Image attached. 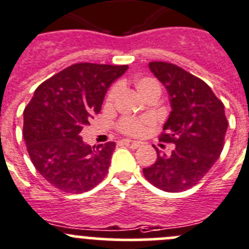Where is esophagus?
<instances>
[{"label":"esophagus","mask_w":249,"mask_h":249,"mask_svg":"<svg viewBox=\"0 0 249 249\" xmlns=\"http://www.w3.org/2000/svg\"><path fill=\"white\" fill-rule=\"evenodd\" d=\"M123 143H124L125 146L130 147V148H132V149H136V148H139L140 146H141V143H140V142L130 141V140H123Z\"/></svg>","instance_id":"1"}]
</instances>
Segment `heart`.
<instances>
[{
	"mask_svg": "<svg viewBox=\"0 0 249 249\" xmlns=\"http://www.w3.org/2000/svg\"><path fill=\"white\" fill-rule=\"evenodd\" d=\"M126 84H132L134 88L136 89V91L139 92V95L143 98L144 101H151V100H158L159 96L161 93V88L160 84L154 78L151 76H139V78L131 79V80H127V79H123L122 81L118 84H114L112 88L108 90L107 96H106V103L107 105H113L117 100L118 95H119L120 86L126 85ZM149 122L147 119H135V118H123L119 122V127L120 132L127 135V136H141L144 131H146L147 126H148Z\"/></svg>",
	"mask_w": 249,
	"mask_h": 249,
	"instance_id": "b5f03b06",
	"label": "heart"
}]
</instances>
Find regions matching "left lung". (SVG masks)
<instances>
[{
	"label": "left lung",
	"mask_w": 249,
	"mask_h": 249,
	"mask_svg": "<svg viewBox=\"0 0 249 249\" xmlns=\"http://www.w3.org/2000/svg\"><path fill=\"white\" fill-rule=\"evenodd\" d=\"M148 66L168 90L173 109L159 141L175 147L170 156L156 148L157 160L143 168V175L157 189L185 191L202 180L220 157L228 130L224 103L202 79L175 64Z\"/></svg>",
	"instance_id": "left-lung-1"
}]
</instances>
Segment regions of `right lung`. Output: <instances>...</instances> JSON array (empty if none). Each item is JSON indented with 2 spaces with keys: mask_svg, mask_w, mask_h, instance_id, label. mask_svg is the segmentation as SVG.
Listing matches in <instances>:
<instances>
[{
  "mask_svg": "<svg viewBox=\"0 0 249 249\" xmlns=\"http://www.w3.org/2000/svg\"><path fill=\"white\" fill-rule=\"evenodd\" d=\"M127 66L75 63L43 81L24 109L23 135L36 170L55 189L83 194L107 175L115 142L91 147L79 134Z\"/></svg>",
  "mask_w": 249,
  "mask_h": 249,
  "instance_id": "1",
  "label": "right lung"
}]
</instances>
